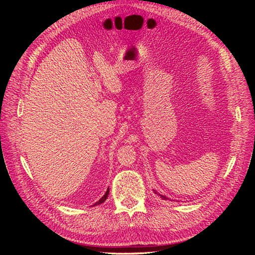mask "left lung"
Listing matches in <instances>:
<instances>
[{
	"mask_svg": "<svg viewBox=\"0 0 255 255\" xmlns=\"http://www.w3.org/2000/svg\"><path fill=\"white\" fill-rule=\"evenodd\" d=\"M155 194H157V192H155ZM159 196H160V198H161V199H164V200H166V199H167V197H165V196H161V195H159Z\"/></svg>",
	"mask_w": 255,
	"mask_h": 255,
	"instance_id": "1",
	"label": "left lung"
}]
</instances>
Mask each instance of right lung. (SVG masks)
<instances>
[{
	"instance_id": "right-lung-1",
	"label": "right lung",
	"mask_w": 255,
	"mask_h": 255,
	"mask_svg": "<svg viewBox=\"0 0 255 255\" xmlns=\"http://www.w3.org/2000/svg\"><path fill=\"white\" fill-rule=\"evenodd\" d=\"M109 194H110V188H109V189H107V191L105 192V195H104V196H103V197H102L101 199H100V200H99V201H98V202H97V203H96L95 205H99V204H101V203H103V202L105 201V200H106V198H107V197H109Z\"/></svg>"
}]
</instances>
